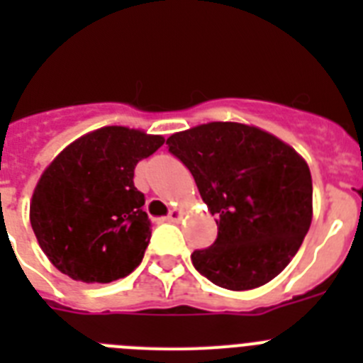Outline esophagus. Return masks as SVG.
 Masks as SVG:
<instances>
[{
	"mask_svg": "<svg viewBox=\"0 0 363 363\" xmlns=\"http://www.w3.org/2000/svg\"><path fill=\"white\" fill-rule=\"evenodd\" d=\"M179 218H182V213H179V209H171V211H169V214L165 216V221H178Z\"/></svg>",
	"mask_w": 363,
	"mask_h": 363,
	"instance_id": "1",
	"label": "esophagus"
}]
</instances>
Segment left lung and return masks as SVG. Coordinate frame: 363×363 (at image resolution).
I'll return each mask as SVG.
<instances>
[{
	"mask_svg": "<svg viewBox=\"0 0 363 363\" xmlns=\"http://www.w3.org/2000/svg\"><path fill=\"white\" fill-rule=\"evenodd\" d=\"M169 152L191 171L218 236L191 255L201 277L247 291L278 277L306 238L313 182L301 156L277 136L214 121L167 138Z\"/></svg>",
	"mask_w": 363,
	"mask_h": 363,
	"instance_id": "left-lung-1",
	"label": "left lung"
}]
</instances>
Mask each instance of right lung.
I'll return each mask as SVG.
<instances>
[{
  "label": "right lung",
  "instance_id": "obj_1",
  "mask_svg": "<svg viewBox=\"0 0 363 363\" xmlns=\"http://www.w3.org/2000/svg\"><path fill=\"white\" fill-rule=\"evenodd\" d=\"M127 127H104L70 143L41 174L30 225L57 271L85 284L120 280L142 264L150 242L136 163L163 145Z\"/></svg>",
  "mask_w": 363,
  "mask_h": 363
}]
</instances>
